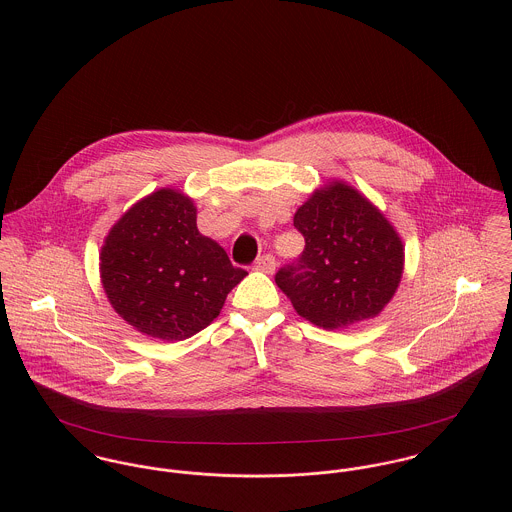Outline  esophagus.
Segmentation results:
<instances>
[{
	"label": "esophagus",
	"mask_w": 512,
	"mask_h": 512,
	"mask_svg": "<svg viewBox=\"0 0 512 512\" xmlns=\"http://www.w3.org/2000/svg\"><path fill=\"white\" fill-rule=\"evenodd\" d=\"M254 268L260 270V272H266V274H274L276 272V258L270 256V254H264V256H260L256 260Z\"/></svg>",
	"instance_id": "obj_1"
}]
</instances>
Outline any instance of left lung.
I'll return each instance as SVG.
<instances>
[{
    "label": "left lung",
    "instance_id": "8db88e82",
    "mask_svg": "<svg viewBox=\"0 0 512 512\" xmlns=\"http://www.w3.org/2000/svg\"><path fill=\"white\" fill-rule=\"evenodd\" d=\"M293 226L305 248L276 284L297 315L331 331L372 319L390 303L404 272V244L361 191L329 181L295 211Z\"/></svg>",
    "mask_w": 512,
    "mask_h": 512
}]
</instances>
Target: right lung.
<instances>
[{
    "label": "right lung",
    "instance_id": "1",
    "mask_svg": "<svg viewBox=\"0 0 512 512\" xmlns=\"http://www.w3.org/2000/svg\"><path fill=\"white\" fill-rule=\"evenodd\" d=\"M246 276L199 232L193 199L169 187L132 205L100 250V280L114 311L136 331L171 343L211 325Z\"/></svg>",
    "mask_w": 512,
    "mask_h": 512
}]
</instances>
